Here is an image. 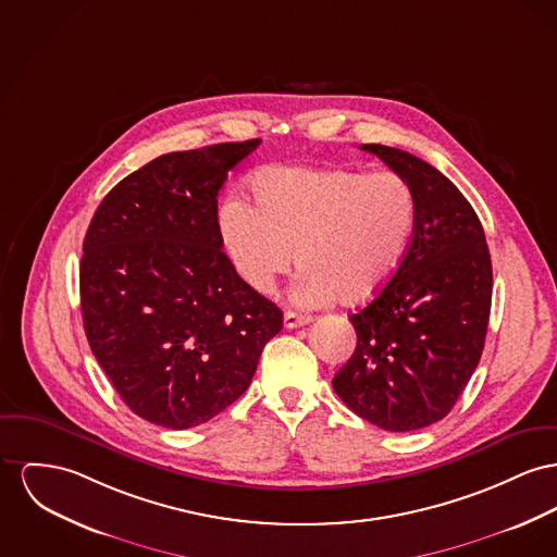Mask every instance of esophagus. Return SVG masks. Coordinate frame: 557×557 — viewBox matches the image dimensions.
<instances>
[{
    "instance_id": "obj_1",
    "label": "esophagus",
    "mask_w": 557,
    "mask_h": 557,
    "mask_svg": "<svg viewBox=\"0 0 557 557\" xmlns=\"http://www.w3.org/2000/svg\"><path fill=\"white\" fill-rule=\"evenodd\" d=\"M312 321V317L310 314H301V312H285V319H283V323H285V327L287 330H296V327H301V325H308Z\"/></svg>"
}]
</instances>
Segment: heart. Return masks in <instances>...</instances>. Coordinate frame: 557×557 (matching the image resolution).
<instances>
[{"mask_svg": "<svg viewBox=\"0 0 557 557\" xmlns=\"http://www.w3.org/2000/svg\"><path fill=\"white\" fill-rule=\"evenodd\" d=\"M253 207L232 198L220 234L240 276L270 294L296 261L297 301L361 306L377 296L406 260L416 198L391 171L274 166L251 180Z\"/></svg>", "mask_w": 557, "mask_h": 557, "instance_id": "heart-1", "label": "heart"}]
</instances>
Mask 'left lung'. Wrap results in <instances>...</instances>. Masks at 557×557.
I'll use <instances>...</instances> for the list:
<instances>
[{
	"label": "left lung",
	"mask_w": 557,
	"mask_h": 557,
	"mask_svg": "<svg viewBox=\"0 0 557 557\" xmlns=\"http://www.w3.org/2000/svg\"><path fill=\"white\" fill-rule=\"evenodd\" d=\"M408 182L416 225L393 281L350 314L352 357L334 391L371 424L406 433L445 418L482 359L492 304V261L469 200L429 162L366 144Z\"/></svg>",
	"instance_id": "8db88e82"
}]
</instances>
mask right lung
<instances>
[{"label":"right lung","mask_w":557,"mask_h":557,"mask_svg":"<svg viewBox=\"0 0 557 557\" xmlns=\"http://www.w3.org/2000/svg\"><path fill=\"white\" fill-rule=\"evenodd\" d=\"M260 139L164 153L101 200L84 238L88 344L120 399L166 429L198 426L251 384L283 312L223 253L218 194Z\"/></svg>","instance_id":"1"}]
</instances>
